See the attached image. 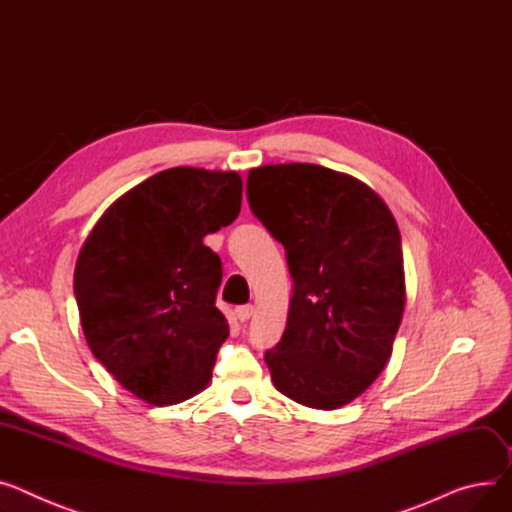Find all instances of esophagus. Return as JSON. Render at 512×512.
Returning <instances> with one entry per match:
<instances>
[{"label": "esophagus", "mask_w": 512, "mask_h": 512, "mask_svg": "<svg viewBox=\"0 0 512 512\" xmlns=\"http://www.w3.org/2000/svg\"><path fill=\"white\" fill-rule=\"evenodd\" d=\"M251 315H253V306H251V304L236 306V309H234V317H236L238 321H241V323L249 321V319H251Z\"/></svg>", "instance_id": "esophagus-1"}]
</instances>
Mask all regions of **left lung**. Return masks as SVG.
Instances as JSON below:
<instances>
[{"label": "left lung", "mask_w": 512, "mask_h": 512, "mask_svg": "<svg viewBox=\"0 0 512 512\" xmlns=\"http://www.w3.org/2000/svg\"><path fill=\"white\" fill-rule=\"evenodd\" d=\"M247 197L294 282L286 331L265 352L271 381L296 403L337 410L393 352L405 306L397 222L368 185L319 164L253 168Z\"/></svg>", "instance_id": "8db88e82"}]
</instances>
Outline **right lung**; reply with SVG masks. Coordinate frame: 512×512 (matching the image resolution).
<instances>
[{
  "instance_id": "add662e5",
  "label": "right lung",
  "mask_w": 512,
  "mask_h": 512,
  "mask_svg": "<svg viewBox=\"0 0 512 512\" xmlns=\"http://www.w3.org/2000/svg\"><path fill=\"white\" fill-rule=\"evenodd\" d=\"M241 201L238 173L177 166L121 195L88 234L74 271L82 329L135 397L181 403L210 383L228 323L222 261L203 236L232 224Z\"/></svg>"
}]
</instances>
